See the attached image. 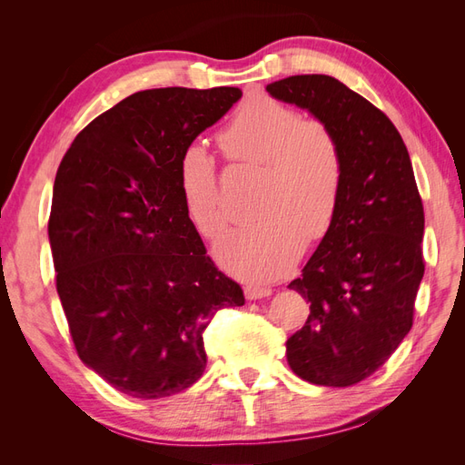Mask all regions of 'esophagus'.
<instances>
[{"instance_id": "esophagus-1", "label": "esophagus", "mask_w": 465, "mask_h": 465, "mask_svg": "<svg viewBox=\"0 0 465 465\" xmlns=\"http://www.w3.org/2000/svg\"><path fill=\"white\" fill-rule=\"evenodd\" d=\"M244 294H246L248 301H256V299L270 297L272 289L270 287H260V285H246L244 287Z\"/></svg>"}]
</instances>
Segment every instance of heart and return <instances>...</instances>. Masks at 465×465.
Instances as JSON below:
<instances>
[{"instance_id":"heart-1","label":"heart","mask_w":465,"mask_h":465,"mask_svg":"<svg viewBox=\"0 0 465 465\" xmlns=\"http://www.w3.org/2000/svg\"><path fill=\"white\" fill-rule=\"evenodd\" d=\"M231 163L262 166L258 221L224 234L215 256L224 270L248 283L283 275L306 244L326 238L340 211L345 159L331 125L302 118L297 108L270 94H250L219 134ZM176 180L186 217L207 241L227 227L219 174L202 143L182 149Z\"/></svg>"}]
</instances>
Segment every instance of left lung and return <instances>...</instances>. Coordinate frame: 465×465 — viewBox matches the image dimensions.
Masks as SVG:
<instances>
[{"mask_svg": "<svg viewBox=\"0 0 465 465\" xmlns=\"http://www.w3.org/2000/svg\"><path fill=\"white\" fill-rule=\"evenodd\" d=\"M267 93L328 122L341 142L340 211L289 283L311 314L287 340V361L311 384L353 386L382 367L413 326L425 211L410 153L382 110L330 75H292Z\"/></svg>", "mask_w": 465, "mask_h": 465, "instance_id": "obj_1", "label": "left lung"}]
</instances>
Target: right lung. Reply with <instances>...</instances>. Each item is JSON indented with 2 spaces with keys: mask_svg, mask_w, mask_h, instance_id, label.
<instances>
[{
  "mask_svg": "<svg viewBox=\"0 0 465 465\" xmlns=\"http://www.w3.org/2000/svg\"><path fill=\"white\" fill-rule=\"evenodd\" d=\"M236 87L139 91L74 139L54 182L48 236L79 359L139 400L190 388L203 331L241 285L217 270L182 205V149L227 114Z\"/></svg>",
  "mask_w": 465,
  "mask_h": 465,
  "instance_id": "add662e5",
  "label": "right lung"
}]
</instances>
